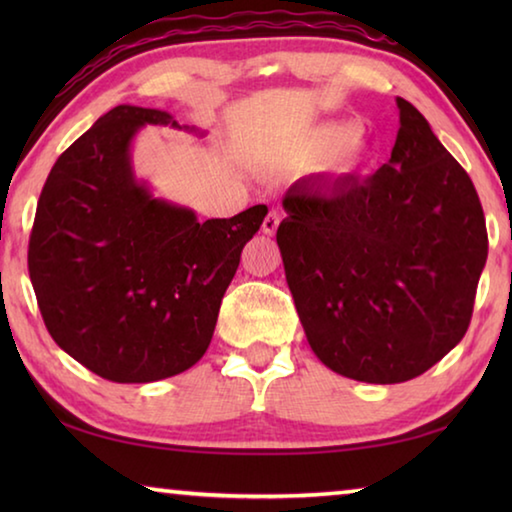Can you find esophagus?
I'll return each mask as SVG.
<instances>
[{"label":"esophagus","instance_id":"esophagus-1","mask_svg":"<svg viewBox=\"0 0 512 512\" xmlns=\"http://www.w3.org/2000/svg\"><path fill=\"white\" fill-rule=\"evenodd\" d=\"M277 225H280V212L271 210V212L266 214V219H264V223H262V230L266 232V235H275Z\"/></svg>","mask_w":512,"mask_h":512}]
</instances>
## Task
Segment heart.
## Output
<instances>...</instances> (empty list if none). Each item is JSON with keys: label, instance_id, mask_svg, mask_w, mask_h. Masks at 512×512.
<instances>
[{"label": "heart", "instance_id": "heart-1", "mask_svg": "<svg viewBox=\"0 0 512 512\" xmlns=\"http://www.w3.org/2000/svg\"><path fill=\"white\" fill-rule=\"evenodd\" d=\"M361 151L359 126L354 121H327L307 135L300 158L309 167L334 162L341 171H350L361 160Z\"/></svg>", "mask_w": 512, "mask_h": 512}]
</instances>
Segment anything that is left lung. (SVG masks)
Returning a JSON list of instances; mask_svg holds the SVG:
<instances>
[{
    "label": "left lung",
    "instance_id": "obj_1",
    "mask_svg": "<svg viewBox=\"0 0 512 512\" xmlns=\"http://www.w3.org/2000/svg\"><path fill=\"white\" fill-rule=\"evenodd\" d=\"M391 160L368 178H300L277 228L305 336L329 370L366 384L427 372L467 332L488 232L470 176L397 97Z\"/></svg>",
    "mask_w": 512,
    "mask_h": 512
}]
</instances>
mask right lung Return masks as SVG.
<instances>
[{
    "label": "right lung",
    "mask_w": 512,
    "mask_h": 512,
    "mask_svg": "<svg viewBox=\"0 0 512 512\" xmlns=\"http://www.w3.org/2000/svg\"><path fill=\"white\" fill-rule=\"evenodd\" d=\"M144 126L167 110L117 106L56 160L29 239V275L51 339L94 375L149 384L180 375L212 341L221 300L266 205L198 221L135 176Z\"/></svg>",
    "instance_id": "obj_1"
}]
</instances>
